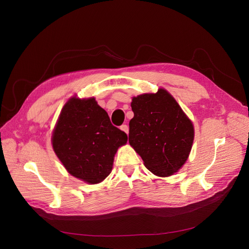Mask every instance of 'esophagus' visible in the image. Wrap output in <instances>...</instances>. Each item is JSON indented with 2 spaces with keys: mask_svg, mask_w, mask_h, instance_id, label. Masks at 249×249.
Here are the masks:
<instances>
[{
  "mask_svg": "<svg viewBox=\"0 0 249 249\" xmlns=\"http://www.w3.org/2000/svg\"><path fill=\"white\" fill-rule=\"evenodd\" d=\"M120 129H121L122 131H124L126 134L129 133V127H128V125H126V124L121 125V126H120Z\"/></svg>",
  "mask_w": 249,
  "mask_h": 249,
  "instance_id": "34e87169",
  "label": "esophagus"
}]
</instances>
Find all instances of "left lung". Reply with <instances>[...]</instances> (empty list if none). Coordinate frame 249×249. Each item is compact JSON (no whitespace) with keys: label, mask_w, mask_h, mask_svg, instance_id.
Wrapping results in <instances>:
<instances>
[{"label":"left lung","mask_w":249,"mask_h":249,"mask_svg":"<svg viewBox=\"0 0 249 249\" xmlns=\"http://www.w3.org/2000/svg\"><path fill=\"white\" fill-rule=\"evenodd\" d=\"M129 143L154 174L172 175L187 160L194 127L173 96L163 89L133 97Z\"/></svg>","instance_id":"1"}]
</instances>
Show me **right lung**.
<instances>
[{"label": "right lung", "mask_w": 249, "mask_h": 249, "mask_svg": "<svg viewBox=\"0 0 249 249\" xmlns=\"http://www.w3.org/2000/svg\"><path fill=\"white\" fill-rule=\"evenodd\" d=\"M127 140L126 133L111 124L94 97H72L62 108L52 146L70 174L96 184L109 175L114 156Z\"/></svg>", "instance_id": "right-lung-1"}]
</instances>
